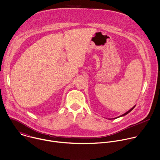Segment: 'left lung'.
<instances>
[{
	"label": "left lung",
	"mask_w": 160,
	"mask_h": 160,
	"mask_svg": "<svg viewBox=\"0 0 160 160\" xmlns=\"http://www.w3.org/2000/svg\"><path fill=\"white\" fill-rule=\"evenodd\" d=\"M134 108H135V106H134V107H133V108H132V109H130V110H129V111H128V112H126V113H125V114H122V115H121V116H119V117H118V118H120V117H122V116H125V115H126V114H128V113H129V112H131V111H132V109H134Z\"/></svg>",
	"instance_id": "obj_1"
}]
</instances>
